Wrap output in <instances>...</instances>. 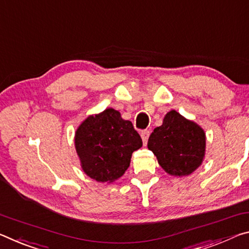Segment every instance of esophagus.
Segmentation results:
<instances>
[{"label":"esophagus","mask_w":249,"mask_h":249,"mask_svg":"<svg viewBox=\"0 0 249 249\" xmlns=\"http://www.w3.org/2000/svg\"><path fill=\"white\" fill-rule=\"evenodd\" d=\"M149 136H150V131H148V130H144V131L141 132V138H142V141H143L144 144H146V142H148Z\"/></svg>","instance_id":"esophagus-1"}]
</instances>
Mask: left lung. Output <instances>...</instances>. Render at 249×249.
I'll return each mask as SVG.
<instances>
[{"label":"left lung","mask_w":249,"mask_h":249,"mask_svg":"<svg viewBox=\"0 0 249 249\" xmlns=\"http://www.w3.org/2000/svg\"><path fill=\"white\" fill-rule=\"evenodd\" d=\"M148 149L158 163L173 177L192 174L205 158V131L196 122L186 119L175 110L163 118L160 127L149 137Z\"/></svg>","instance_id":"1"}]
</instances>
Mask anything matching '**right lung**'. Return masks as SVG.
Instances as JSON below:
<instances>
[{
	"mask_svg": "<svg viewBox=\"0 0 249 249\" xmlns=\"http://www.w3.org/2000/svg\"><path fill=\"white\" fill-rule=\"evenodd\" d=\"M142 146L132 122L107 108L88 116L75 132V149L84 173L97 182L112 183L124 174L131 156Z\"/></svg>",
	"mask_w": 249,
	"mask_h": 249,
	"instance_id": "obj_1",
	"label": "right lung"
}]
</instances>
